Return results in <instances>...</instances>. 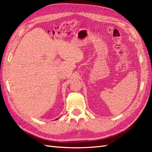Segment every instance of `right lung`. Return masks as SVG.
<instances>
[{
  "mask_svg": "<svg viewBox=\"0 0 152 152\" xmlns=\"http://www.w3.org/2000/svg\"><path fill=\"white\" fill-rule=\"evenodd\" d=\"M56 120H57V119H56Z\"/></svg>",
  "mask_w": 152,
  "mask_h": 152,
  "instance_id": "right-lung-1",
  "label": "right lung"
}]
</instances>
